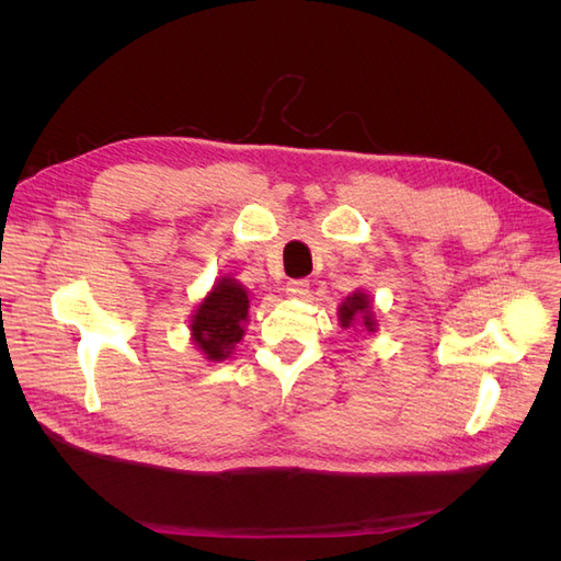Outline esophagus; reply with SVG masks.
Here are the masks:
<instances>
[{
    "instance_id": "esophagus-1",
    "label": "esophagus",
    "mask_w": 561,
    "mask_h": 561,
    "mask_svg": "<svg viewBox=\"0 0 561 561\" xmlns=\"http://www.w3.org/2000/svg\"><path fill=\"white\" fill-rule=\"evenodd\" d=\"M285 293L290 295V297H297V299L307 297V295H309V280H307V278L290 280V283H287V287H285Z\"/></svg>"
}]
</instances>
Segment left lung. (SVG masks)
Wrapping results in <instances>:
<instances>
[{
  "label": "left lung",
  "mask_w": 561,
  "mask_h": 561,
  "mask_svg": "<svg viewBox=\"0 0 561 561\" xmlns=\"http://www.w3.org/2000/svg\"><path fill=\"white\" fill-rule=\"evenodd\" d=\"M358 320L363 322V328L367 332H375L377 322L371 318V304L365 293H353L351 297H346V301H342V307H339V322H342V328H351L353 322Z\"/></svg>",
  "instance_id": "8db88e82"
}]
</instances>
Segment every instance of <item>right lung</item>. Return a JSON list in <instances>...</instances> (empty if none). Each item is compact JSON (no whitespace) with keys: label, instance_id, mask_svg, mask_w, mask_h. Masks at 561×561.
<instances>
[{"label":"right lung","instance_id":"add662e5","mask_svg":"<svg viewBox=\"0 0 561 561\" xmlns=\"http://www.w3.org/2000/svg\"><path fill=\"white\" fill-rule=\"evenodd\" d=\"M248 309L245 287L231 278L217 280L213 293L201 301L192 318V339L208 360H225L233 344L241 342Z\"/></svg>","mask_w":561,"mask_h":561}]
</instances>
